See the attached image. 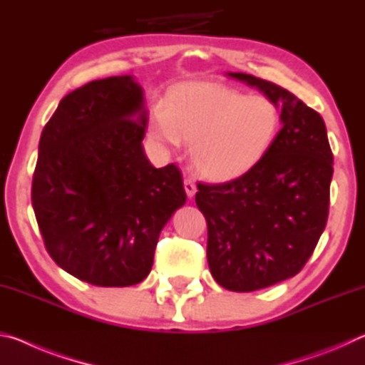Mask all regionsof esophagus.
<instances>
[{"instance_id":"34e87169","label":"esophagus","mask_w":365,"mask_h":365,"mask_svg":"<svg viewBox=\"0 0 365 365\" xmlns=\"http://www.w3.org/2000/svg\"><path fill=\"white\" fill-rule=\"evenodd\" d=\"M183 187H185V191H187V195L190 196V197H193L195 196V193H196V183H195V180L193 178H185L183 180Z\"/></svg>"}]
</instances>
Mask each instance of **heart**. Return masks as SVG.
Segmentation results:
<instances>
[{
    "label": "heart",
    "mask_w": 365,
    "mask_h": 365,
    "mask_svg": "<svg viewBox=\"0 0 365 365\" xmlns=\"http://www.w3.org/2000/svg\"><path fill=\"white\" fill-rule=\"evenodd\" d=\"M280 128L279 108L264 96H246L220 86H185L168 108L153 113L151 133L163 145H191L201 175L227 182L250 172L270 150Z\"/></svg>",
    "instance_id": "1"
}]
</instances>
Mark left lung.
Here are the masks:
<instances>
[{"label": "left lung", "mask_w": 365, "mask_h": 365, "mask_svg": "<svg viewBox=\"0 0 365 365\" xmlns=\"http://www.w3.org/2000/svg\"><path fill=\"white\" fill-rule=\"evenodd\" d=\"M282 106V130L250 172L197 183L207 222V264L230 292H255L294 277L316 250L329 219L333 154L322 115L280 85L228 73Z\"/></svg>", "instance_id": "1"}]
</instances>
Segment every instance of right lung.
Segmentation results:
<instances>
[{
	"instance_id": "add662e5",
	"label": "right lung",
	"mask_w": 365,
	"mask_h": 365,
	"mask_svg": "<svg viewBox=\"0 0 365 365\" xmlns=\"http://www.w3.org/2000/svg\"><path fill=\"white\" fill-rule=\"evenodd\" d=\"M145 130L143 90L130 76L73 90L43 128L32 206L48 255L78 280H145L160 230L187 201L180 169L145 156Z\"/></svg>"
}]
</instances>
